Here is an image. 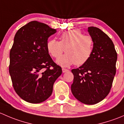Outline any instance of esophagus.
<instances>
[{
    "label": "esophagus",
    "mask_w": 124,
    "mask_h": 124,
    "mask_svg": "<svg viewBox=\"0 0 124 124\" xmlns=\"http://www.w3.org/2000/svg\"><path fill=\"white\" fill-rule=\"evenodd\" d=\"M69 71V70H67V69H66V68H62V72H68V71Z\"/></svg>",
    "instance_id": "esophagus-1"
}]
</instances>
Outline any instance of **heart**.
Returning <instances> with one entry per match:
<instances>
[{
  "instance_id": "obj_1",
  "label": "heart",
  "mask_w": 124,
  "mask_h": 124,
  "mask_svg": "<svg viewBox=\"0 0 124 124\" xmlns=\"http://www.w3.org/2000/svg\"><path fill=\"white\" fill-rule=\"evenodd\" d=\"M47 50L54 58L61 56L57 63L62 67H68L72 64L81 66L90 59L93 49V39L89 35H84L79 29H73L62 33L60 41L52 39L48 41Z\"/></svg>"
}]
</instances>
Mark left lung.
<instances>
[{
    "mask_svg": "<svg viewBox=\"0 0 124 124\" xmlns=\"http://www.w3.org/2000/svg\"><path fill=\"white\" fill-rule=\"evenodd\" d=\"M88 32L93 39V53L85 64L71 70V92L82 103L92 105L109 93L116 74L117 53L112 39L101 29L91 26Z\"/></svg>",
    "mask_w": 124,
    "mask_h": 124,
    "instance_id": "obj_1",
    "label": "left lung"
}]
</instances>
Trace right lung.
<instances>
[{
	"label": "right lung",
	"instance_id": "1",
	"mask_svg": "<svg viewBox=\"0 0 124 124\" xmlns=\"http://www.w3.org/2000/svg\"><path fill=\"white\" fill-rule=\"evenodd\" d=\"M56 30L32 21L18 30L9 53V71L16 93L23 100L40 103L49 98L62 68L48 54L49 37Z\"/></svg>",
	"mask_w": 124,
	"mask_h": 124
}]
</instances>
